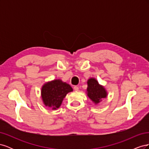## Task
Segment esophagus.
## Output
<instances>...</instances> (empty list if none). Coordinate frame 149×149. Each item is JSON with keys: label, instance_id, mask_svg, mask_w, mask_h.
Masks as SVG:
<instances>
[{"label": "esophagus", "instance_id": "1", "mask_svg": "<svg viewBox=\"0 0 149 149\" xmlns=\"http://www.w3.org/2000/svg\"><path fill=\"white\" fill-rule=\"evenodd\" d=\"M74 90L76 91H78L79 90V88L78 86H74Z\"/></svg>", "mask_w": 149, "mask_h": 149}]
</instances>
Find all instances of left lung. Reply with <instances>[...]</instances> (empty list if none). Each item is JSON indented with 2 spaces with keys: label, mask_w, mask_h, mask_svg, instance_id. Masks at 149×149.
I'll use <instances>...</instances> for the list:
<instances>
[{
  "label": "left lung",
  "mask_w": 149,
  "mask_h": 149,
  "mask_svg": "<svg viewBox=\"0 0 149 149\" xmlns=\"http://www.w3.org/2000/svg\"><path fill=\"white\" fill-rule=\"evenodd\" d=\"M87 83V95L94 104H99L107 97V93L106 89L103 86L99 84L95 78H89Z\"/></svg>",
  "instance_id": "left-lung-1"
}]
</instances>
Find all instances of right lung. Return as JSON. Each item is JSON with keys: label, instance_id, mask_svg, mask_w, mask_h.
Returning <instances> with one entry per match:
<instances>
[{"label": "right lung", "instance_id": "right-lung-1", "mask_svg": "<svg viewBox=\"0 0 149 149\" xmlns=\"http://www.w3.org/2000/svg\"><path fill=\"white\" fill-rule=\"evenodd\" d=\"M71 91L73 89L70 84L61 79H55L43 84L41 96L45 106L56 110L60 107L66 94Z\"/></svg>", "mask_w": 149, "mask_h": 149}]
</instances>
